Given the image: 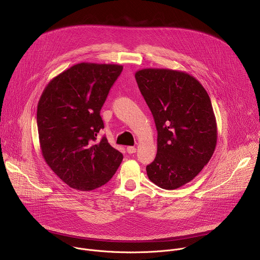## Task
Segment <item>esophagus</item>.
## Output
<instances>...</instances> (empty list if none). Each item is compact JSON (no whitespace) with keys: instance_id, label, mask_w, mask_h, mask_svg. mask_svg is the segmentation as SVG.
Instances as JSON below:
<instances>
[{"instance_id":"34e87169","label":"esophagus","mask_w":260,"mask_h":260,"mask_svg":"<svg viewBox=\"0 0 260 260\" xmlns=\"http://www.w3.org/2000/svg\"><path fill=\"white\" fill-rule=\"evenodd\" d=\"M136 148L135 147H133V146H128L127 148H126V151H127V153H129V154H133V153H135L136 152Z\"/></svg>"}]
</instances>
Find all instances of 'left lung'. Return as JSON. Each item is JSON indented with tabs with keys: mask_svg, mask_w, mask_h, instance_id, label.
Returning a JSON list of instances; mask_svg holds the SVG:
<instances>
[{
	"mask_svg": "<svg viewBox=\"0 0 260 260\" xmlns=\"http://www.w3.org/2000/svg\"><path fill=\"white\" fill-rule=\"evenodd\" d=\"M135 77L157 129V154L146 167L148 178L160 188H179L194 179L214 153L217 124L210 96L185 72L143 69Z\"/></svg>",
	"mask_w": 260,
	"mask_h": 260,
	"instance_id": "8db88e82",
	"label": "left lung"
}]
</instances>
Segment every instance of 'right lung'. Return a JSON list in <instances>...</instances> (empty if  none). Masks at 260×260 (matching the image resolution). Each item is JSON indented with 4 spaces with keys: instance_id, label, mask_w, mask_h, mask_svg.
I'll return each mask as SVG.
<instances>
[{
    "instance_id": "1",
    "label": "right lung",
    "mask_w": 260,
    "mask_h": 260,
    "mask_svg": "<svg viewBox=\"0 0 260 260\" xmlns=\"http://www.w3.org/2000/svg\"><path fill=\"white\" fill-rule=\"evenodd\" d=\"M123 67L81 62L54 77L37 108V125L46 164L70 187L93 190L106 184L123 155L106 137L101 109Z\"/></svg>"
}]
</instances>
